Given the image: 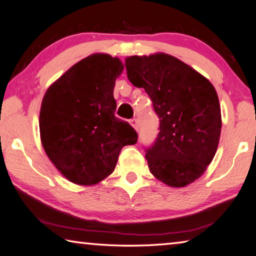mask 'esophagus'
<instances>
[{
  "label": "esophagus",
  "instance_id": "1",
  "mask_svg": "<svg viewBox=\"0 0 256 256\" xmlns=\"http://www.w3.org/2000/svg\"><path fill=\"white\" fill-rule=\"evenodd\" d=\"M130 123H131V125L134 128L138 130V118H132L131 120H130Z\"/></svg>",
  "mask_w": 256,
  "mask_h": 256
}]
</instances>
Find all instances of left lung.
I'll use <instances>...</instances> for the list:
<instances>
[{"label": "left lung", "mask_w": 256, "mask_h": 256, "mask_svg": "<svg viewBox=\"0 0 256 256\" xmlns=\"http://www.w3.org/2000/svg\"><path fill=\"white\" fill-rule=\"evenodd\" d=\"M128 80L144 88L159 118V133L144 148L151 174L171 187L198 179L215 156L222 128L220 106L208 80L172 56L125 59Z\"/></svg>", "instance_id": "obj_1"}]
</instances>
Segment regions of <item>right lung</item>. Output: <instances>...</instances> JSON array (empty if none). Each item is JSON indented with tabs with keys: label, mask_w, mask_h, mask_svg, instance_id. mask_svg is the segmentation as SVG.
Masks as SVG:
<instances>
[{
	"label": "right lung",
	"mask_w": 256,
	"mask_h": 256,
	"mask_svg": "<svg viewBox=\"0 0 256 256\" xmlns=\"http://www.w3.org/2000/svg\"><path fill=\"white\" fill-rule=\"evenodd\" d=\"M123 64L108 54L80 60L49 87L40 110L46 153L68 180L94 184L113 172L138 133L115 116L114 86Z\"/></svg>",
	"instance_id": "add662e5"
}]
</instances>
